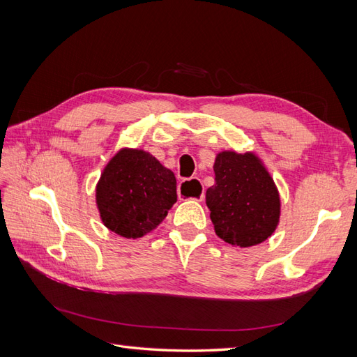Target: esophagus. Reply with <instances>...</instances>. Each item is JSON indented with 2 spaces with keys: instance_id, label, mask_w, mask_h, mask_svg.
<instances>
[{
  "instance_id": "esophagus-1",
  "label": "esophagus",
  "mask_w": 357,
  "mask_h": 357,
  "mask_svg": "<svg viewBox=\"0 0 357 357\" xmlns=\"http://www.w3.org/2000/svg\"><path fill=\"white\" fill-rule=\"evenodd\" d=\"M178 197L181 199H195L202 202L205 198L202 183L198 178L183 180L178 186Z\"/></svg>"
}]
</instances>
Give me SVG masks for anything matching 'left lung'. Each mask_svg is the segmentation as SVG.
I'll return each mask as SVG.
<instances>
[{
	"mask_svg": "<svg viewBox=\"0 0 357 357\" xmlns=\"http://www.w3.org/2000/svg\"><path fill=\"white\" fill-rule=\"evenodd\" d=\"M214 186L205 202L215 235L234 247L266 241L280 222V193L262 159L253 152L223 150L214 159Z\"/></svg>",
	"mask_w": 357,
	"mask_h": 357,
	"instance_id": "obj_1",
	"label": "left lung"
}]
</instances>
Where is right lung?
Here are the masks:
<instances>
[{
  "label": "right lung",
  "instance_id": "right-lung-1",
  "mask_svg": "<svg viewBox=\"0 0 357 357\" xmlns=\"http://www.w3.org/2000/svg\"><path fill=\"white\" fill-rule=\"evenodd\" d=\"M95 201L105 228L125 238H142L177 201V180L146 150L123 147L102 169Z\"/></svg>",
  "mask_w": 357,
  "mask_h": 357
}]
</instances>
